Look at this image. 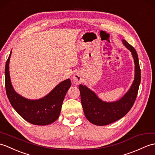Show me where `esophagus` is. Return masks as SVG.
Masks as SVG:
<instances>
[{
    "mask_svg": "<svg viewBox=\"0 0 155 155\" xmlns=\"http://www.w3.org/2000/svg\"><path fill=\"white\" fill-rule=\"evenodd\" d=\"M73 82L75 84H79L81 82V75L77 73V74H74V76L73 77Z\"/></svg>",
    "mask_w": 155,
    "mask_h": 155,
    "instance_id": "obj_1",
    "label": "esophagus"
}]
</instances>
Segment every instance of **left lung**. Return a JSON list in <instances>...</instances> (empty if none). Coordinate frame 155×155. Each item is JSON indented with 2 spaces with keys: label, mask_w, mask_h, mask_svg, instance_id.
Instances as JSON below:
<instances>
[{
  "label": "left lung",
  "mask_w": 155,
  "mask_h": 155,
  "mask_svg": "<svg viewBox=\"0 0 155 155\" xmlns=\"http://www.w3.org/2000/svg\"><path fill=\"white\" fill-rule=\"evenodd\" d=\"M124 45L131 52L135 63V78L131 86L121 98L112 102H104L86 86L79 85L82 106L86 119L96 125H106L120 120L131 110L137 96L140 82V69L138 55L133 46L123 39Z\"/></svg>",
  "instance_id": "1"
}]
</instances>
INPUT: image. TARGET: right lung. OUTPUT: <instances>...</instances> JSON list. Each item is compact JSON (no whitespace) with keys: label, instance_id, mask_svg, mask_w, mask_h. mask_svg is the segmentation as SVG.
Here are the masks:
<instances>
[{"label":"right lung","instance_id":"1","mask_svg":"<svg viewBox=\"0 0 155 155\" xmlns=\"http://www.w3.org/2000/svg\"><path fill=\"white\" fill-rule=\"evenodd\" d=\"M10 53L5 66V88L7 97L14 109L29 123L37 125H46L58 119L64 98L71 87L69 78L57 85L48 95L38 100H29L14 91L9 73Z\"/></svg>","mask_w":155,"mask_h":155}]
</instances>
